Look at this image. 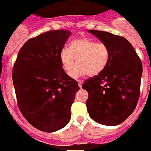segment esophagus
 Wrapping results in <instances>:
<instances>
[{"instance_id": "1", "label": "esophagus", "mask_w": 151, "mask_h": 151, "mask_svg": "<svg viewBox=\"0 0 151 151\" xmlns=\"http://www.w3.org/2000/svg\"><path fill=\"white\" fill-rule=\"evenodd\" d=\"M78 83H79V88H82V85H83V82L78 81Z\"/></svg>"}]
</instances>
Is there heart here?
<instances>
[{
    "label": "heart",
    "instance_id": "1",
    "mask_svg": "<svg viewBox=\"0 0 151 151\" xmlns=\"http://www.w3.org/2000/svg\"><path fill=\"white\" fill-rule=\"evenodd\" d=\"M60 61L64 70L67 72L72 69L69 76L73 79H79L86 75L90 76H98L105 69L109 61L110 51L105 44L80 38L71 43L69 49L63 48L60 53Z\"/></svg>",
    "mask_w": 151,
    "mask_h": 151
}]
</instances>
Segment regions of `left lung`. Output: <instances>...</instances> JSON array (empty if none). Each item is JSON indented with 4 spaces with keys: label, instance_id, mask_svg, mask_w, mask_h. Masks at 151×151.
<instances>
[{
    "label": "left lung",
    "instance_id": "1",
    "mask_svg": "<svg viewBox=\"0 0 151 151\" xmlns=\"http://www.w3.org/2000/svg\"><path fill=\"white\" fill-rule=\"evenodd\" d=\"M109 49V61L101 74L83 84L88 92L89 115L101 125H119L137 107L143 66L132 44L111 32L88 30Z\"/></svg>",
    "mask_w": 151,
    "mask_h": 151
}]
</instances>
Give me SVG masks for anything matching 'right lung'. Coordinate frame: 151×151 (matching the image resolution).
<instances>
[{"mask_svg": "<svg viewBox=\"0 0 151 151\" xmlns=\"http://www.w3.org/2000/svg\"><path fill=\"white\" fill-rule=\"evenodd\" d=\"M71 35L52 30L31 38L20 49L12 72L17 103L25 119L43 132L64 128L71 119V106L78 83L62 68L60 53Z\"/></svg>", "mask_w": 151, "mask_h": 151, "instance_id": "add662e5", "label": "right lung"}]
</instances>
